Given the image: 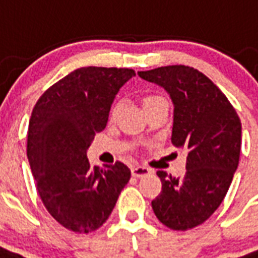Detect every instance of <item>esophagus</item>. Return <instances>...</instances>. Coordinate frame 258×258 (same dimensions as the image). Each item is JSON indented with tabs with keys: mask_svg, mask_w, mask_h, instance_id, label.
Returning a JSON list of instances; mask_svg holds the SVG:
<instances>
[{
	"mask_svg": "<svg viewBox=\"0 0 258 258\" xmlns=\"http://www.w3.org/2000/svg\"><path fill=\"white\" fill-rule=\"evenodd\" d=\"M151 170L146 166H133L132 168V176L133 177H143V176H147L150 174Z\"/></svg>",
	"mask_w": 258,
	"mask_h": 258,
	"instance_id": "obj_1",
	"label": "esophagus"
}]
</instances>
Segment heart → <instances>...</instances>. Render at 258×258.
<instances>
[{
    "mask_svg": "<svg viewBox=\"0 0 258 258\" xmlns=\"http://www.w3.org/2000/svg\"><path fill=\"white\" fill-rule=\"evenodd\" d=\"M161 101H166V99H165L163 96L158 95V93H148V95H146L143 97V107H144V110H146L147 107L154 106V104L161 103ZM119 110H121V103H119V101L112 103V106L110 107V111H108V118H110L111 121L115 119L116 116H118Z\"/></svg>",
    "mask_w": 258,
    "mask_h": 258,
    "instance_id": "b5f03b06",
    "label": "heart"
}]
</instances>
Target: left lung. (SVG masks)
<instances>
[{"instance_id":"1","label":"left lung","mask_w":258,"mask_h":258,"mask_svg":"<svg viewBox=\"0 0 258 258\" xmlns=\"http://www.w3.org/2000/svg\"><path fill=\"white\" fill-rule=\"evenodd\" d=\"M168 90L174 104L172 144L187 151L183 177L158 170L162 191L151 202L158 220L176 231L198 227L217 210L238 168L242 126L221 90L194 67L139 71Z\"/></svg>"}]
</instances>
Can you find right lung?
<instances>
[{
	"label": "right lung",
	"instance_id": "1",
	"mask_svg": "<svg viewBox=\"0 0 258 258\" xmlns=\"http://www.w3.org/2000/svg\"><path fill=\"white\" fill-rule=\"evenodd\" d=\"M132 69L81 67L45 90L31 112L27 158L42 204L64 228L88 234L104 224L131 169L116 161L90 166L86 150L108 121Z\"/></svg>",
	"mask_w": 258,
	"mask_h": 258
}]
</instances>
